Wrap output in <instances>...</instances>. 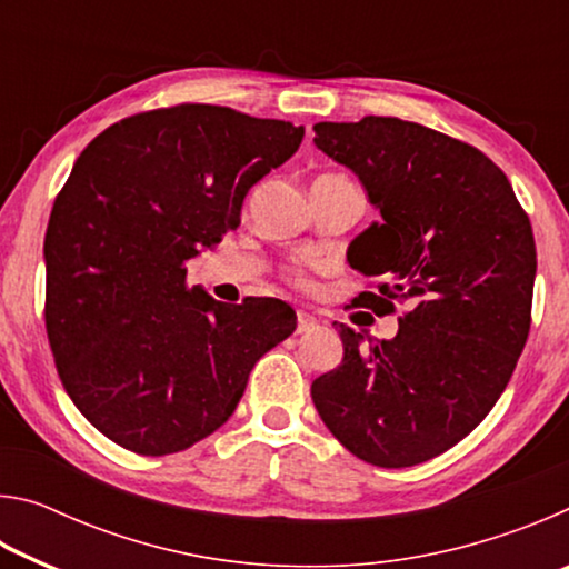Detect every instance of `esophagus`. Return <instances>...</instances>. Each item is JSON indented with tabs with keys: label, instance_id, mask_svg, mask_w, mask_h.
Segmentation results:
<instances>
[{
	"label": "esophagus",
	"instance_id": "1",
	"mask_svg": "<svg viewBox=\"0 0 569 569\" xmlns=\"http://www.w3.org/2000/svg\"><path fill=\"white\" fill-rule=\"evenodd\" d=\"M316 323H319V321H316V316L306 313V311H298L296 313V333H308Z\"/></svg>",
	"mask_w": 569,
	"mask_h": 569
}]
</instances>
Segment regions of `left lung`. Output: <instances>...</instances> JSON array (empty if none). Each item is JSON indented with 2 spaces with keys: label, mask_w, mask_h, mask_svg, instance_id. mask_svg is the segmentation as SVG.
Returning a JSON list of instances; mask_svg holds the SVG:
<instances>
[{
  "label": "left lung",
  "mask_w": 569,
  "mask_h": 569,
  "mask_svg": "<svg viewBox=\"0 0 569 569\" xmlns=\"http://www.w3.org/2000/svg\"><path fill=\"white\" fill-rule=\"evenodd\" d=\"M316 148L359 176L381 220L349 248L377 276L356 306L393 313V339L339 326L343 359L311 383L319 417L373 467L445 455L512 379L532 321L537 250L512 186L485 152L419 122H316Z\"/></svg>",
  "instance_id": "left-lung-1"
}]
</instances>
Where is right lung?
Instances as JSON below:
<instances>
[{
	"instance_id": "add662e5",
	"label": "right lung",
	"mask_w": 569,
	"mask_h": 569,
	"mask_svg": "<svg viewBox=\"0 0 569 569\" xmlns=\"http://www.w3.org/2000/svg\"><path fill=\"white\" fill-rule=\"evenodd\" d=\"M301 140L283 120L176 104L110 124L74 160L44 236V323L64 391L114 445L162 457L213 435L293 333L278 298L228 306L186 276Z\"/></svg>"
}]
</instances>
